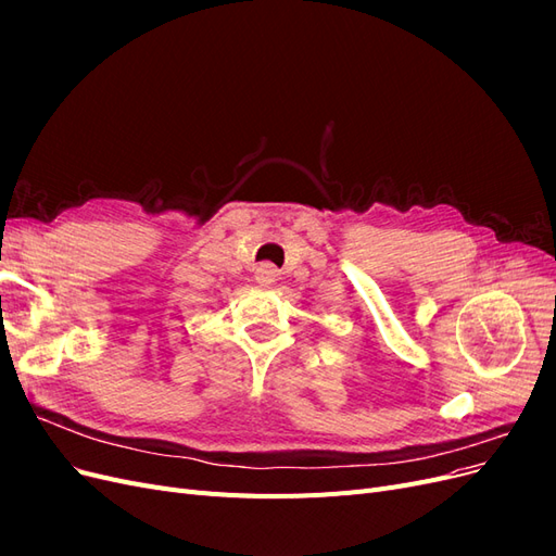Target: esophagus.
Here are the masks:
<instances>
[{"mask_svg":"<svg viewBox=\"0 0 556 556\" xmlns=\"http://www.w3.org/2000/svg\"><path fill=\"white\" fill-rule=\"evenodd\" d=\"M255 278H257V282H262V285H271V282L276 280V268H274L271 264H262V266L257 268Z\"/></svg>","mask_w":556,"mask_h":556,"instance_id":"esophagus-1","label":"esophagus"}]
</instances>
